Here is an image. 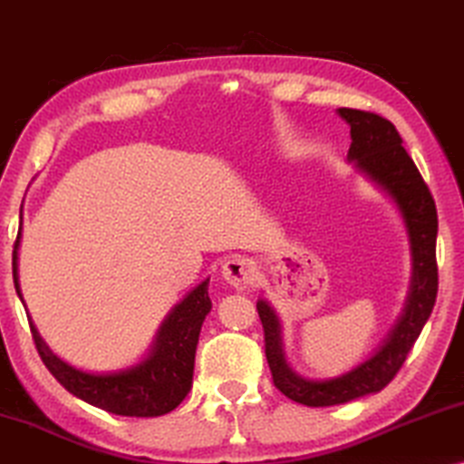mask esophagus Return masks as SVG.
Here are the masks:
<instances>
[{
	"label": "esophagus",
	"instance_id": "34e87169",
	"mask_svg": "<svg viewBox=\"0 0 464 464\" xmlns=\"http://www.w3.org/2000/svg\"><path fill=\"white\" fill-rule=\"evenodd\" d=\"M221 275H224L226 283L232 285L234 289H246L253 283V276H256V270H253V264L246 257H232L227 259L221 268Z\"/></svg>",
	"mask_w": 464,
	"mask_h": 464
}]
</instances>
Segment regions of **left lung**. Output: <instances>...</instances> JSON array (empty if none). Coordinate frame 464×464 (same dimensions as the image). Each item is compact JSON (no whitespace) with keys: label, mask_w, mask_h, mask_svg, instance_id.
I'll return each mask as SVG.
<instances>
[{"label":"left lung","mask_w":464,"mask_h":464,"mask_svg":"<svg viewBox=\"0 0 464 464\" xmlns=\"http://www.w3.org/2000/svg\"><path fill=\"white\" fill-rule=\"evenodd\" d=\"M338 116L351 126L348 162H353L359 173L382 189L401 215L410 240L411 278L401 314L382 344L351 372L325 380L304 378L289 365L285 357L281 319L268 300H257V313L264 325L266 359L275 386L285 397L308 408L348 403L382 391L401 370L424 323L433 313L437 297V208L427 183L389 120L348 107H340Z\"/></svg>","instance_id":"1"}]
</instances>
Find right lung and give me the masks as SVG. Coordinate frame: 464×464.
<instances>
[{
    "label": "right lung",
    "instance_id": "1",
    "mask_svg": "<svg viewBox=\"0 0 464 464\" xmlns=\"http://www.w3.org/2000/svg\"><path fill=\"white\" fill-rule=\"evenodd\" d=\"M18 246H21V232L12 253V276L24 306L21 283H18ZM208 313H211V297H208V278H205L170 308L141 361L124 370L101 373L80 370L63 361L59 354L50 351L31 316L29 325L44 365L72 395L118 416L151 418L173 411L192 389L196 344H198L202 321Z\"/></svg>",
    "mask_w": 464,
    "mask_h": 464
}]
</instances>
